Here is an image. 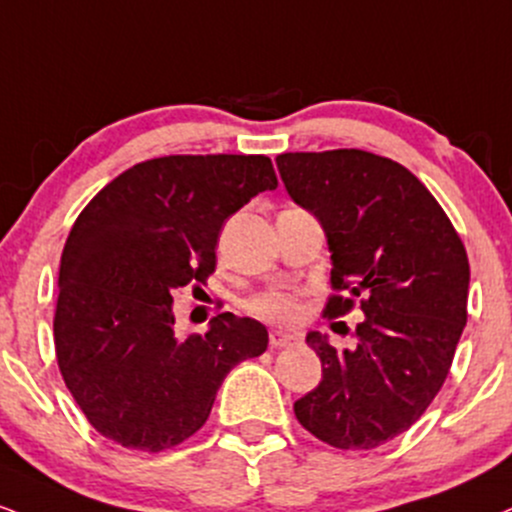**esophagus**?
Segmentation results:
<instances>
[{"instance_id":"esophagus-1","label":"esophagus","mask_w":512,"mask_h":512,"mask_svg":"<svg viewBox=\"0 0 512 512\" xmlns=\"http://www.w3.org/2000/svg\"><path fill=\"white\" fill-rule=\"evenodd\" d=\"M295 341H298V336L288 334V331H281V329H272V334H269V343H272V348L293 346Z\"/></svg>"}]
</instances>
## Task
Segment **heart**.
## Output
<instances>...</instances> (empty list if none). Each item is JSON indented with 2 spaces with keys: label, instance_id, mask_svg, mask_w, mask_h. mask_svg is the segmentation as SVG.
<instances>
[{
  "label": "heart",
  "instance_id": "b5f03b06",
  "mask_svg": "<svg viewBox=\"0 0 512 512\" xmlns=\"http://www.w3.org/2000/svg\"><path fill=\"white\" fill-rule=\"evenodd\" d=\"M250 312L267 322L291 324L298 319V298L286 291H264L250 300Z\"/></svg>",
  "mask_w": 512,
  "mask_h": 512
}]
</instances>
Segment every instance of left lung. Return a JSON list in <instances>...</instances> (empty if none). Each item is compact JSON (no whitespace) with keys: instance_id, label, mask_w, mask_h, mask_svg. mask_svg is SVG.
Listing matches in <instances>:
<instances>
[{"instance_id":"obj_1","label":"left lung","mask_w":512,"mask_h":512,"mask_svg":"<svg viewBox=\"0 0 512 512\" xmlns=\"http://www.w3.org/2000/svg\"><path fill=\"white\" fill-rule=\"evenodd\" d=\"M295 205L315 214L331 252L324 315L360 298L357 346L310 331L322 381L295 400L298 422L343 451H369L422 417L451 369L467 322L470 262L434 195L393 159L365 150L276 157Z\"/></svg>"}]
</instances>
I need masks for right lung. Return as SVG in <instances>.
I'll return each instance as SVG.
<instances>
[{
  "mask_svg": "<svg viewBox=\"0 0 512 512\" xmlns=\"http://www.w3.org/2000/svg\"><path fill=\"white\" fill-rule=\"evenodd\" d=\"M279 186L264 155H171L123 171L66 238L54 348L66 389L102 436L159 453L193 436L221 381L267 350L264 324L221 312L174 334L171 293L217 267L224 221Z\"/></svg>",
  "mask_w": 512,
  "mask_h": 512,
  "instance_id": "add662e5",
  "label": "right lung"
}]
</instances>
